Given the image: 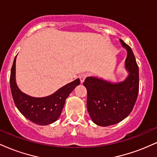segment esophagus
Instances as JSON below:
<instances>
[{
  "label": "esophagus",
  "instance_id": "esophagus-1",
  "mask_svg": "<svg viewBox=\"0 0 157 157\" xmlns=\"http://www.w3.org/2000/svg\"><path fill=\"white\" fill-rule=\"evenodd\" d=\"M87 76H88V75H86V74H82V75H80V80L81 83H82V82H84L85 79H86V77H87Z\"/></svg>",
  "mask_w": 157,
  "mask_h": 157
}]
</instances>
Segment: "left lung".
<instances>
[{"label":"left lung","instance_id":"left-lung-1","mask_svg":"<svg viewBox=\"0 0 157 157\" xmlns=\"http://www.w3.org/2000/svg\"><path fill=\"white\" fill-rule=\"evenodd\" d=\"M127 51L125 69L127 77L113 82L95 76L86 77L83 86L87 89V109L90 117L97 125L109 126L127 117L135 105L139 92V68L130 46L120 39Z\"/></svg>","mask_w":157,"mask_h":157}]
</instances>
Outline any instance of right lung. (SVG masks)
Wrapping results in <instances>:
<instances>
[{"instance_id":"1","label":"right lung","mask_w":157,"mask_h":157,"mask_svg":"<svg viewBox=\"0 0 157 157\" xmlns=\"http://www.w3.org/2000/svg\"><path fill=\"white\" fill-rule=\"evenodd\" d=\"M16 57L11 69L10 89L16 107L23 116L34 123L46 125L60 117L68 95L80 85V79L65 85L52 94L35 97L23 93L16 82Z\"/></svg>"}]
</instances>
